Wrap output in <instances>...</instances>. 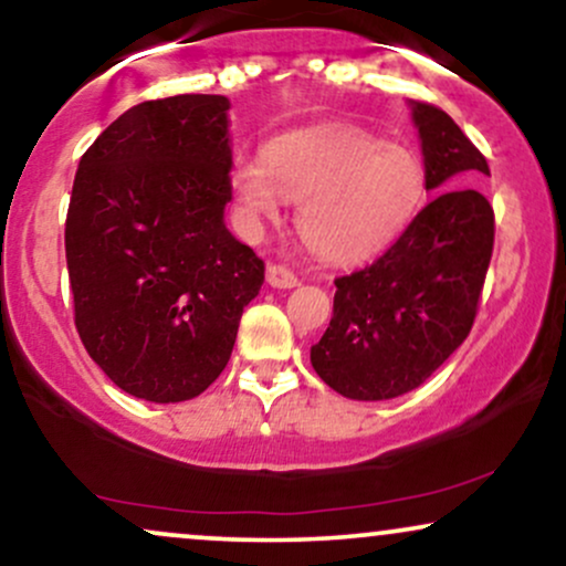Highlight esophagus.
I'll return each mask as SVG.
<instances>
[{"label":"esophagus","instance_id":"1","mask_svg":"<svg viewBox=\"0 0 566 566\" xmlns=\"http://www.w3.org/2000/svg\"><path fill=\"white\" fill-rule=\"evenodd\" d=\"M265 282H269L274 290L297 287V276L292 274L290 269H284V265H269V271H265Z\"/></svg>","mask_w":566,"mask_h":566}]
</instances>
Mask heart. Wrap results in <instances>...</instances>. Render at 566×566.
I'll return each mask as SVG.
<instances>
[{"mask_svg":"<svg viewBox=\"0 0 566 566\" xmlns=\"http://www.w3.org/2000/svg\"><path fill=\"white\" fill-rule=\"evenodd\" d=\"M231 192L250 218H274L282 200L301 202L297 231L326 261L377 253L406 227L424 192L411 149L358 128H316L271 142L261 158L231 168Z\"/></svg>","mask_w":566,"mask_h":566,"instance_id":"heart-1","label":"heart"}]
</instances>
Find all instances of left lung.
Here are the masks:
<instances>
[{
  "mask_svg": "<svg viewBox=\"0 0 566 566\" xmlns=\"http://www.w3.org/2000/svg\"><path fill=\"white\" fill-rule=\"evenodd\" d=\"M411 113L438 195L382 255L335 279V313L311 348L318 377L353 400L398 398L446 364L472 332L493 255V208L472 187L490 176L485 155L440 107Z\"/></svg>",
  "mask_w": 566,
  "mask_h": 566,
  "instance_id": "obj_1",
  "label": "left lung"
}]
</instances>
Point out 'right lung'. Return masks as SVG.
<instances>
[{"instance_id": "right-lung-1", "label": "right lung", "mask_w": 566, "mask_h": 566, "mask_svg": "<svg viewBox=\"0 0 566 566\" xmlns=\"http://www.w3.org/2000/svg\"><path fill=\"white\" fill-rule=\"evenodd\" d=\"M229 99L134 105L78 163L65 258L81 343L120 390L197 398L227 369L263 261L231 237Z\"/></svg>"}]
</instances>
